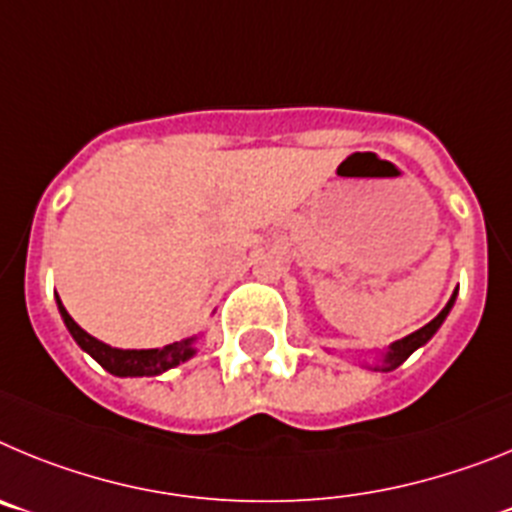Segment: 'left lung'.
Instances as JSON below:
<instances>
[{"mask_svg": "<svg viewBox=\"0 0 512 512\" xmlns=\"http://www.w3.org/2000/svg\"><path fill=\"white\" fill-rule=\"evenodd\" d=\"M454 302H456V292H454V295H451V300L446 302V307H443V310L438 312V315L431 320V323L423 325V328L415 330V333H410V336L400 338V341L390 343V346H387V351H382V354L377 356V364L372 366L374 372H392V369H397V366H400L402 361L408 359V356L413 354V351H418L420 346H425V343L431 341V338L438 333V328H441V325H443V320L449 318V312H451V307H454ZM364 366H369V364H364Z\"/></svg>", "mask_w": 512, "mask_h": 512, "instance_id": "left-lung-1", "label": "left lung"}]
</instances>
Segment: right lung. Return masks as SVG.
<instances>
[{
  "mask_svg": "<svg viewBox=\"0 0 512 512\" xmlns=\"http://www.w3.org/2000/svg\"><path fill=\"white\" fill-rule=\"evenodd\" d=\"M58 312H61L63 323L79 343L81 351H87L102 369H107L115 377H158V374L169 372L174 366L184 364L197 354V336L184 338V341L169 343L164 348H115L110 343H102L99 338L89 336L87 330L81 328L74 318H71L66 307H63L61 297L56 295Z\"/></svg>",
  "mask_w": 512,
  "mask_h": 512,
  "instance_id": "add662e5",
  "label": "right lung"
}]
</instances>
